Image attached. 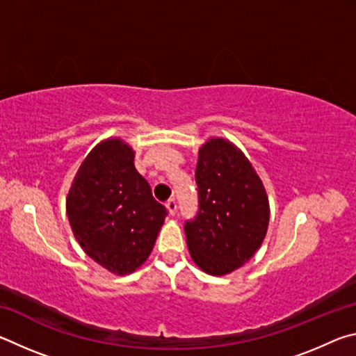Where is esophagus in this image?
Instances as JSON below:
<instances>
[{
    "label": "esophagus",
    "instance_id": "34e87169",
    "mask_svg": "<svg viewBox=\"0 0 356 356\" xmlns=\"http://www.w3.org/2000/svg\"><path fill=\"white\" fill-rule=\"evenodd\" d=\"M166 209H168V212H170V215H176V212H177V202L174 201V200H170L166 202Z\"/></svg>",
    "mask_w": 356,
    "mask_h": 356
}]
</instances>
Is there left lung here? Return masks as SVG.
<instances>
[{
    "label": "left lung",
    "mask_w": 356,
    "mask_h": 356,
    "mask_svg": "<svg viewBox=\"0 0 356 356\" xmlns=\"http://www.w3.org/2000/svg\"><path fill=\"white\" fill-rule=\"evenodd\" d=\"M195 177L200 210L185 222L190 256L202 272L227 275L261 248L270 220L267 191L245 154L225 138L202 144Z\"/></svg>",
    "instance_id": "left-lung-1"
}]
</instances>
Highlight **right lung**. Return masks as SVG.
Here are the masks:
<instances>
[{"mask_svg":"<svg viewBox=\"0 0 356 356\" xmlns=\"http://www.w3.org/2000/svg\"><path fill=\"white\" fill-rule=\"evenodd\" d=\"M134 160V149L120 138L99 143L78 168L65 201L76 242L120 276L146 262L168 215Z\"/></svg>","mask_w":356,"mask_h":356,"instance_id":"1","label":"right lung"}]
</instances>
